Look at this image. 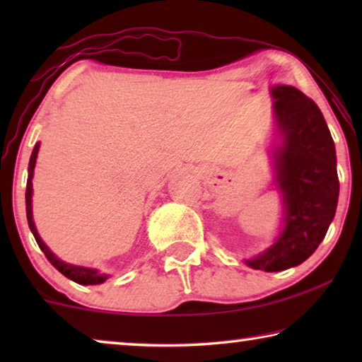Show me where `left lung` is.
I'll return each mask as SVG.
<instances>
[{"mask_svg":"<svg viewBox=\"0 0 362 362\" xmlns=\"http://www.w3.org/2000/svg\"><path fill=\"white\" fill-rule=\"evenodd\" d=\"M272 95L281 136L274 173L283 194L284 228L272 247L246 263L283 272L305 262L324 240L340 183L334 140L316 103L292 86H273Z\"/></svg>","mask_w":362,"mask_h":362,"instance_id":"1","label":"left lung"}]
</instances>
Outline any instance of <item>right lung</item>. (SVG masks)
<instances>
[{"instance_id":"1","label":"right lung","mask_w":362,"mask_h":362,"mask_svg":"<svg viewBox=\"0 0 362 362\" xmlns=\"http://www.w3.org/2000/svg\"><path fill=\"white\" fill-rule=\"evenodd\" d=\"M38 150H40V144L35 145V148L32 151V156H30V163H28V179H27V192H25V206H27V220H28V226L30 230H32L33 236L36 243H38L40 249L45 252L46 259L51 262V265L59 269L60 273L64 274L65 278H69L71 281H75L78 284H83V286H88V284H102L103 281L108 279V274H103L99 273L97 269L94 268H84V267H78V265H70V263H65L60 259H57L56 255H54L49 247L46 246L45 243L38 235V231H36V226L33 222V212H32V193H33V169H35V164H36V156H38Z\"/></svg>"}]
</instances>
